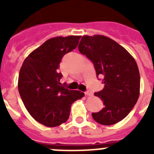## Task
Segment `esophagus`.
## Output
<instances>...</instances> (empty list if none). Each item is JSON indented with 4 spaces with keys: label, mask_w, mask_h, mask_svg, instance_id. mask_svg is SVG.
<instances>
[{
    "label": "esophagus",
    "mask_w": 154,
    "mask_h": 154,
    "mask_svg": "<svg viewBox=\"0 0 154 154\" xmlns=\"http://www.w3.org/2000/svg\"><path fill=\"white\" fill-rule=\"evenodd\" d=\"M85 95H87V96H92V95H93V93H92L90 90H87V91L85 92Z\"/></svg>",
    "instance_id": "1"
}]
</instances>
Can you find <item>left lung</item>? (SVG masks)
Wrapping results in <instances>:
<instances>
[{
  "instance_id": "obj_1",
  "label": "left lung",
  "mask_w": 154,
  "mask_h": 154,
  "mask_svg": "<svg viewBox=\"0 0 154 154\" xmlns=\"http://www.w3.org/2000/svg\"><path fill=\"white\" fill-rule=\"evenodd\" d=\"M78 49L93 62L97 77H102L105 84L102 90L94 94L102 100L104 108L93 112V118L104 125L116 124L129 114L139 97L140 73L136 61L126 49L101 35L82 37Z\"/></svg>"
}]
</instances>
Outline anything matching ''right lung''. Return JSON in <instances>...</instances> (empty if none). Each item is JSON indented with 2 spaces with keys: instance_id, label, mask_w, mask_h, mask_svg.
Returning <instances> with one entry per match:
<instances>
[{
  "instance_id": "obj_1",
  "label": "right lung",
  "mask_w": 154,
  "mask_h": 154,
  "mask_svg": "<svg viewBox=\"0 0 154 154\" xmlns=\"http://www.w3.org/2000/svg\"><path fill=\"white\" fill-rule=\"evenodd\" d=\"M80 36L57 37L48 40L24 60L18 78V90L26 109L36 121L55 127L69 117L70 107L84 93L60 85L58 71L61 59L76 49Z\"/></svg>"
}]
</instances>
